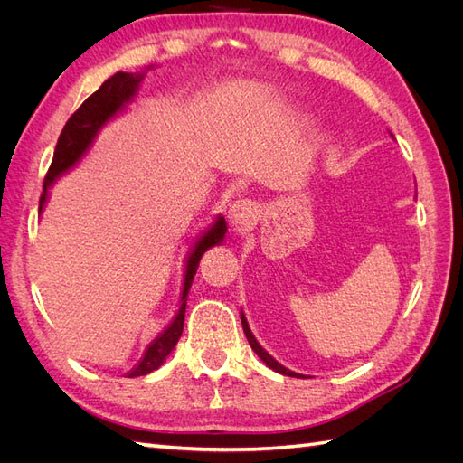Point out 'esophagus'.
<instances>
[{"label":"esophagus","instance_id":"1","mask_svg":"<svg viewBox=\"0 0 463 463\" xmlns=\"http://www.w3.org/2000/svg\"><path fill=\"white\" fill-rule=\"evenodd\" d=\"M255 216H257V206L253 201H249V199L235 201L228 210V220L235 228L249 226V223L255 220Z\"/></svg>","mask_w":463,"mask_h":463}]
</instances>
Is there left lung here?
<instances>
[{"label": "left lung", "mask_w": 463, "mask_h": 463, "mask_svg": "<svg viewBox=\"0 0 463 463\" xmlns=\"http://www.w3.org/2000/svg\"><path fill=\"white\" fill-rule=\"evenodd\" d=\"M241 325H243V332H245V335H247V340H249V344H250V347L255 349V354L266 363V365H269L272 371H276V373H279V374H286V376H301V374H298V373H293V371H289V369H286V367H282L279 365V363L276 361V359H272L269 354L264 352V349L259 345V342L255 340V335L250 334V330H249V325H247V318H245V315L241 313Z\"/></svg>", "instance_id": "1"}]
</instances>
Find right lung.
<instances>
[{
    "label": "right lung",
    "instance_id": "obj_1",
    "mask_svg": "<svg viewBox=\"0 0 463 463\" xmlns=\"http://www.w3.org/2000/svg\"><path fill=\"white\" fill-rule=\"evenodd\" d=\"M143 80V75H135V73H116L114 77H109L104 80V85L98 89L94 94H90L85 102L79 106L75 114L67 119L65 128L58 138V145H55L53 152V160L50 164V170L44 177V191L40 194V213L42 206L46 203L48 197V187L52 185V181L69 170L85 152L96 131L102 128V125L116 114L118 109L123 108L125 102H129L133 94L137 92L138 82ZM223 233H226V222L223 218H218L216 226L210 228L201 240L194 243L193 253L187 262V272H185V284H184V298H181V307L175 320L172 322V326H167L156 340H154L141 363L129 373V376H143L152 371H156L164 359L170 355L172 349L181 338V332H184V322H185V307H187V291L191 288L193 276L199 269L201 257L206 253L210 247H214L223 240Z\"/></svg>",
    "mask_w": 463,
    "mask_h": 463
}]
</instances>
